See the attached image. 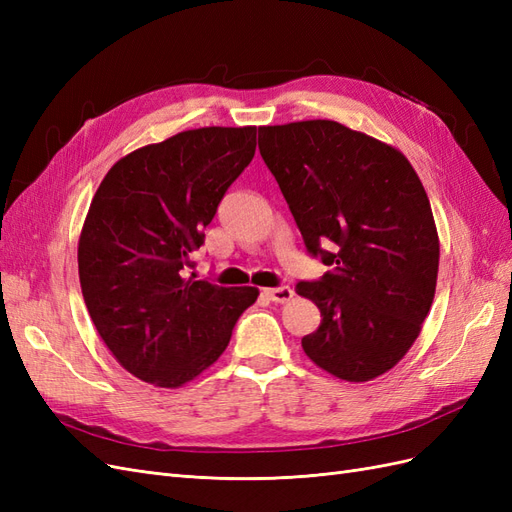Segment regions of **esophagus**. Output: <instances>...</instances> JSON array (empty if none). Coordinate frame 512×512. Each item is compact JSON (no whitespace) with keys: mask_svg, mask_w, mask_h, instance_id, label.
<instances>
[{"mask_svg":"<svg viewBox=\"0 0 512 512\" xmlns=\"http://www.w3.org/2000/svg\"><path fill=\"white\" fill-rule=\"evenodd\" d=\"M265 294L273 303H288L294 292H292L290 286H277V288H267Z\"/></svg>","mask_w":512,"mask_h":512,"instance_id":"1","label":"esophagus"}]
</instances>
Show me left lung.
Masks as SVG:
<instances>
[{
    "instance_id": "8db88e82",
    "label": "left lung",
    "mask_w": 512,
    "mask_h": 512,
    "mask_svg": "<svg viewBox=\"0 0 512 512\" xmlns=\"http://www.w3.org/2000/svg\"><path fill=\"white\" fill-rule=\"evenodd\" d=\"M258 149L307 254L331 267L294 288L322 318L305 354L348 382L382 376L436 292L440 243L421 179L404 153L327 119L258 128Z\"/></svg>"
}]
</instances>
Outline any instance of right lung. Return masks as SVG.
Returning <instances> with one entry per match:
<instances>
[{
	"label": "right lung",
	"instance_id": "right-lung-1",
	"mask_svg": "<svg viewBox=\"0 0 512 512\" xmlns=\"http://www.w3.org/2000/svg\"><path fill=\"white\" fill-rule=\"evenodd\" d=\"M256 128H200L121 158L91 200L79 241L85 305L132 376L173 389L226 350L258 290L194 280L226 190L252 162Z\"/></svg>",
	"mask_w": 512,
	"mask_h": 512
}]
</instances>
